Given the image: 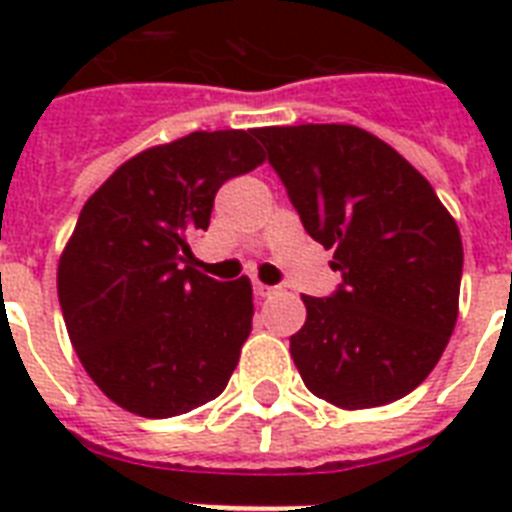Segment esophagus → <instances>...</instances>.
Masks as SVG:
<instances>
[{
  "instance_id": "obj_1",
  "label": "esophagus",
  "mask_w": 512,
  "mask_h": 512,
  "mask_svg": "<svg viewBox=\"0 0 512 512\" xmlns=\"http://www.w3.org/2000/svg\"><path fill=\"white\" fill-rule=\"evenodd\" d=\"M276 292V287H268L263 281H255V295L257 297H271Z\"/></svg>"
}]
</instances>
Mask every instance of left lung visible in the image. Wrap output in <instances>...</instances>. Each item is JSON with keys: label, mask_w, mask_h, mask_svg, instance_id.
I'll use <instances>...</instances> for the list:
<instances>
[{"label": "left lung", "mask_w": 512, "mask_h": 512, "mask_svg": "<svg viewBox=\"0 0 512 512\" xmlns=\"http://www.w3.org/2000/svg\"><path fill=\"white\" fill-rule=\"evenodd\" d=\"M255 138L311 239L335 249V295H303L289 350L313 396L369 409L420 385L457 324L460 228L433 185L353 124L263 127Z\"/></svg>", "instance_id": "1"}]
</instances>
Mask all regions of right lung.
Instances as JSON below:
<instances>
[{"label": "right lung", "instance_id": "obj_1", "mask_svg": "<svg viewBox=\"0 0 512 512\" xmlns=\"http://www.w3.org/2000/svg\"><path fill=\"white\" fill-rule=\"evenodd\" d=\"M255 130L191 132L132 156L79 212L58 263L68 337L114 404L164 420L217 398L252 332L247 276L191 265L225 180L263 164Z\"/></svg>", "mask_w": 512, "mask_h": 512}]
</instances>
